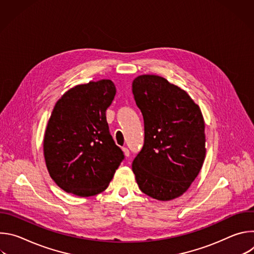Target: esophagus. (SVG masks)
<instances>
[{
	"instance_id": "obj_1",
	"label": "esophagus",
	"mask_w": 254,
	"mask_h": 254,
	"mask_svg": "<svg viewBox=\"0 0 254 254\" xmlns=\"http://www.w3.org/2000/svg\"><path fill=\"white\" fill-rule=\"evenodd\" d=\"M123 152H124L126 157H129V151H128L127 148H123Z\"/></svg>"
}]
</instances>
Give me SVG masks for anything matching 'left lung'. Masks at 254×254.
<instances>
[{
	"label": "left lung",
	"mask_w": 254,
	"mask_h": 254,
	"mask_svg": "<svg viewBox=\"0 0 254 254\" xmlns=\"http://www.w3.org/2000/svg\"><path fill=\"white\" fill-rule=\"evenodd\" d=\"M132 93L144 123V142L131 169L146 195L170 201L182 196L206 155L205 122L198 104L166 78L139 75Z\"/></svg>",
	"instance_id": "obj_1"
}]
</instances>
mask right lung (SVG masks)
I'll list each match as a JSON object with an SVG mask.
<instances>
[{"label": "right lung", "mask_w": 254, "mask_h": 254, "mask_svg": "<svg viewBox=\"0 0 254 254\" xmlns=\"http://www.w3.org/2000/svg\"><path fill=\"white\" fill-rule=\"evenodd\" d=\"M116 92L112 80L101 79L70 88L56 102L43 151L49 175L63 191L79 197L103 192L124 160L105 116Z\"/></svg>", "instance_id": "1"}]
</instances>
